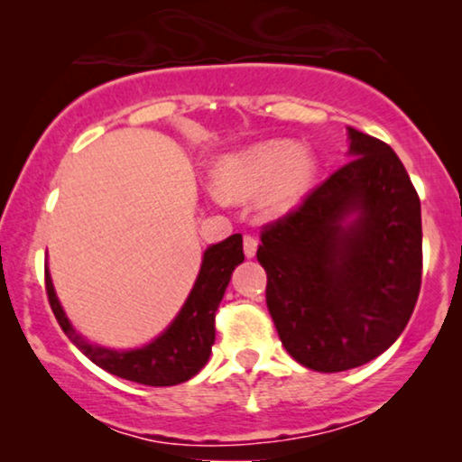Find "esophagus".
<instances>
[{
  "label": "esophagus",
  "instance_id": "obj_1",
  "mask_svg": "<svg viewBox=\"0 0 462 462\" xmlns=\"http://www.w3.org/2000/svg\"><path fill=\"white\" fill-rule=\"evenodd\" d=\"M256 248H258L256 237L245 236V237H244V254L248 256V258H254V256H256Z\"/></svg>",
  "mask_w": 462,
  "mask_h": 462
}]
</instances>
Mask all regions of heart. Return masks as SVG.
Returning a JSON list of instances; mask_svg holds the SVG:
<instances>
[{"label": "heart", "instance_id": "obj_1", "mask_svg": "<svg viewBox=\"0 0 462 462\" xmlns=\"http://www.w3.org/2000/svg\"><path fill=\"white\" fill-rule=\"evenodd\" d=\"M318 172V155L307 144L271 138L220 160L212 185L218 198L226 201L261 198V210L280 218L307 198Z\"/></svg>", "mask_w": 462, "mask_h": 462}]
</instances>
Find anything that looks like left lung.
Listing matches in <instances>:
<instances>
[{
  "mask_svg": "<svg viewBox=\"0 0 462 462\" xmlns=\"http://www.w3.org/2000/svg\"><path fill=\"white\" fill-rule=\"evenodd\" d=\"M349 132V162L267 225L256 258L282 345L315 372L368 364L400 338L420 292V199L387 143Z\"/></svg>",
  "mask_w": 462,
  "mask_h": 462,
  "instance_id": "8db88e82",
  "label": "left lung"
}]
</instances>
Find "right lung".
Here are the masks:
<instances>
[{
  "instance_id": "obj_1",
  "label": "right lung",
  "mask_w": 462,
  "mask_h": 462,
  "mask_svg": "<svg viewBox=\"0 0 462 462\" xmlns=\"http://www.w3.org/2000/svg\"><path fill=\"white\" fill-rule=\"evenodd\" d=\"M239 263H244V244L239 233L226 237L225 242L208 245L201 258L198 280L185 305L176 313L172 324L141 349H109V346L88 343L81 334L75 332L71 321L62 311L48 269L46 292L62 332L98 368L125 381L149 384V387H172L198 374L210 357L214 345V315L229 286L233 269Z\"/></svg>"
}]
</instances>
